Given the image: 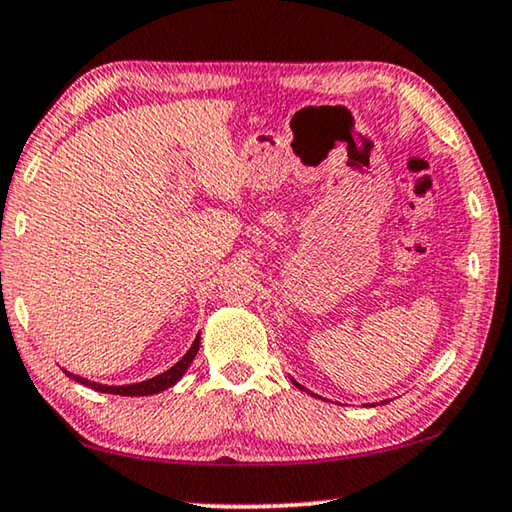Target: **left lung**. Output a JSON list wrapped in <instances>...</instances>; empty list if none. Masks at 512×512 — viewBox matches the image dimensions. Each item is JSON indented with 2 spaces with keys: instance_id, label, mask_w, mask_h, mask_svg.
I'll use <instances>...</instances> for the list:
<instances>
[{
  "instance_id": "left-lung-1",
  "label": "left lung",
  "mask_w": 512,
  "mask_h": 512,
  "mask_svg": "<svg viewBox=\"0 0 512 512\" xmlns=\"http://www.w3.org/2000/svg\"><path fill=\"white\" fill-rule=\"evenodd\" d=\"M294 383H296V380H294ZM296 385H298V383H296ZM298 387H300V385H298ZM300 389H303V387H300Z\"/></svg>"
}]
</instances>
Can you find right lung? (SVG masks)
<instances>
[{
	"label": "right lung",
	"instance_id": "1",
	"mask_svg": "<svg viewBox=\"0 0 512 512\" xmlns=\"http://www.w3.org/2000/svg\"><path fill=\"white\" fill-rule=\"evenodd\" d=\"M200 348V337H196V342L191 344L189 351L184 353V358L175 364V367H170L168 371L159 373V376H154L150 380H143V383H134V385H100V383H91V380L81 378V376H75V373L66 371V376H70L72 380H77V383L86 385L95 389V392H104V394H120V396H150V394H159L164 392V389L173 387L177 380H180L184 376V371L189 369V364L193 362V358H196Z\"/></svg>",
	"mask_w": 512,
	"mask_h": 512
}]
</instances>
